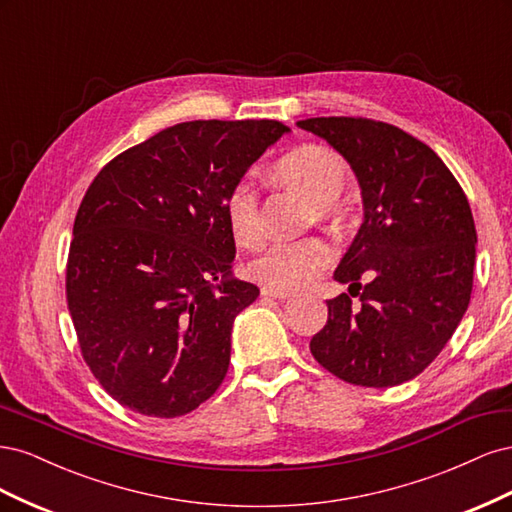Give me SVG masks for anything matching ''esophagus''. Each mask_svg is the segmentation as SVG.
<instances>
[{"label":"esophagus","mask_w":512,"mask_h":512,"mask_svg":"<svg viewBox=\"0 0 512 512\" xmlns=\"http://www.w3.org/2000/svg\"><path fill=\"white\" fill-rule=\"evenodd\" d=\"M262 297H271V299H288L290 292L288 290H280V288H271V286H262L260 288Z\"/></svg>","instance_id":"obj_1"}]
</instances>
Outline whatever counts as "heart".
<instances>
[{
	"label": "heart",
	"mask_w": 512,
	"mask_h": 512,
	"mask_svg": "<svg viewBox=\"0 0 512 512\" xmlns=\"http://www.w3.org/2000/svg\"><path fill=\"white\" fill-rule=\"evenodd\" d=\"M273 173L277 181L312 200L320 222H342L344 207L337 198L348 185V170L331 149L301 145L277 162ZM224 213L230 235L241 247H256L265 237L258 192L250 179H239L232 185L224 200ZM333 258V247L320 237L273 241L250 262L247 271L260 284L294 290L316 280Z\"/></svg>",
	"instance_id": "b5f03b06"
}]
</instances>
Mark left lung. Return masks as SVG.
I'll use <instances>...</instances> for the list:
<instances>
[{
  "label": "left lung",
  "instance_id": "left-lung-1",
  "mask_svg": "<svg viewBox=\"0 0 512 512\" xmlns=\"http://www.w3.org/2000/svg\"><path fill=\"white\" fill-rule=\"evenodd\" d=\"M297 126L342 153L365 211L333 273L350 294L327 301L329 320L309 350L350 384L408 382L442 352L470 303L476 228L468 198L436 151L391 123L314 117Z\"/></svg>",
  "mask_w": 512,
  "mask_h": 512
}]
</instances>
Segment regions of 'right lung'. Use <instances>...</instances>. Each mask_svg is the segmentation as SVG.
<instances>
[{"label": "right lung", "mask_w": 512, "mask_h": 512, "mask_svg": "<svg viewBox=\"0 0 512 512\" xmlns=\"http://www.w3.org/2000/svg\"><path fill=\"white\" fill-rule=\"evenodd\" d=\"M286 132L271 119L177 123L91 181L66 297L85 363L121 406L175 418L218 391L232 322L260 294L232 277L224 200Z\"/></svg>", "instance_id": "obj_1"}]
</instances>
